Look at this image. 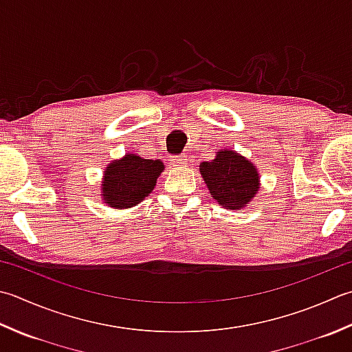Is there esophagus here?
Listing matches in <instances>:
<instances>
[{
    "instance_id": "34e87169",
    "label": "esophagus",
    "mask_w": 352,
    "mask_h": 352,
    "mask_svg": "<svg viewBox=\"0 0 352 352\" xmlns=\"http://www.w3.org/2000/svg\"><path fill=\"white\" fill-rule=\"evenodd\" d=\"M170 162L174 166H186L188 164V157L186 155H180V157H172Z\"/></svg>"
}]
</instances>
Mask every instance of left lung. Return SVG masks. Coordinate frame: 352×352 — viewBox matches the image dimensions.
<instances>
[{
  "instance_id": "left-lung-1",
  "label": "left lung",
  "mask_w": 352,
  "mask_h": 352,
  "mask_svg": "<svg viewBox=\"0 0 352 352\" xmlns=\"http://www.w3.org/2000/svg\"><path fill=\"white\" fill-rule=\"evenodd\" d=\"M199 174L213 199L229 210L249 206L261 186L256 166L233 149H219L213 160L199 164Z\"/></svg>"
}]
</instances>
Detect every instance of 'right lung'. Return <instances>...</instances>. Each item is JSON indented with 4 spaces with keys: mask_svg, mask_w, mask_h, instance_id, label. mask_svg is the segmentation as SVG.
<instances>
[{
    "mask_svg": "<svg viewBox=\"0 0 352 352\" xmlns=\"http://www.w3.org/2000/svg\"><path fill=\"white\" fill-rule=\"evenodd\" d=\"M163 170L162 160H148L128 153L103 170L100 199L113 209L134 208L154 190Z\"/></svg>",
    "mask_w": 352,
    "mask_h": 352,
    "instance_id": "obj_1",
    "label": "right lung"
}]
</instances>
